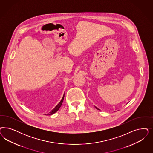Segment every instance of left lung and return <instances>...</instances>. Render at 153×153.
Listing matches in <instances>:
<instances>
[{
    "label": "left lung",
    "mask_w": 153,
    "mask_h": 153,
    "mask_svg": "<svg viewBox=\"0 0 153 153\" xmlns=\"http://www.w3.org/2000/svg\"><path fill=\"white\" fill-rule=\"evenodd\" d=\"M94 107H95V108H96V109H97V110H100V109H99V108H97V107H96V106H94Z\"/></svg>",
    "instance_id": "8db88e82"
}]
</instances>
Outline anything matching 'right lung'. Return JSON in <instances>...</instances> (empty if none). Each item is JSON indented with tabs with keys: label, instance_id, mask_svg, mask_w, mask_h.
Here are the masks:
<instances>
[{
	"label": "right lung",
	"instance_id": "obj_1",
	"mask_svg": "<svg viewBox=\"0 0 153 153\" xmlns=\"http://www.w3.org/2000/svg\"><path fill=\"white\" fill-rule=\"evenodd\" d=\"M64 96L65 94H64V96H63L62 98L61 99V101L59 102V104H57V105L56 106V107H55L53 109H52V110L51 111V112H49V113L47 114V115H52V114H53L55 113L56 112H57V111L59 110V108H60L61 106L62 105V102H63L64 99Z\"/></svg>",
	"mask_w": 153,
	"mask_h": 153
}]
</instances>
